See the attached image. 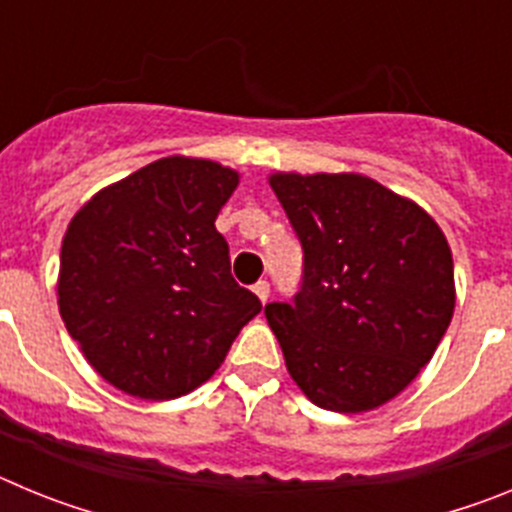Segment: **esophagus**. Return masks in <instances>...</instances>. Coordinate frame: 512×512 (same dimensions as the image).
Returning <instances> with one entry per match:
<instances>
[{"instance_id":"1","label":"esophagus","mask_w":512,"mask_h":512,"mask_svg":"<svg viewBox=\"0 0 512 512\" xmlns=\"http://www.w3.org/2000/svg\"><path fill=\"white\" fill-rule=\"evenodd\" d=\"M253 295L259 297V300L266 305V300H269V282H256V284H253Z\"/></svg>"}]
</instances>
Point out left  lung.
Instances as JSON below:
<instances>
[{
    "mask_svg": "<svg viewBox=\"0 0 512 512\" xmlns=\"http://www.w3.org/2000/svg\"><path fill=\"white\" fill-rule=\"evenodd\" d=\"M269 184L305 251L295 302L264 307L289 377L323 410L379 408L449 328V241L423 207L369 176L277 171Z\"/></svg>",
    "mask_w": 512,
    "mask_h": 512,
    "instance_id": "obj_1",
    "label": "left lung"
}]
</instances>
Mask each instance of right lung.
Here are the masks:
<instances>
[{"instance_id": "obj_1", "label": "right lung", "mask_w": 512, "mask_h": 512, "mask_svg": "<svg viewBox=\"0 0 512 512\" xmlns=\"http://www.w3.org/2000/svg\"><path fill=\"white\" fill-rule=\"evenodd\" d=\"M238 179L210 158H158L71 217L58 310L94 372L125 395L158 402L197 390L261 312L230 277L215 228Z\"/></svg>"}]
</instances>
